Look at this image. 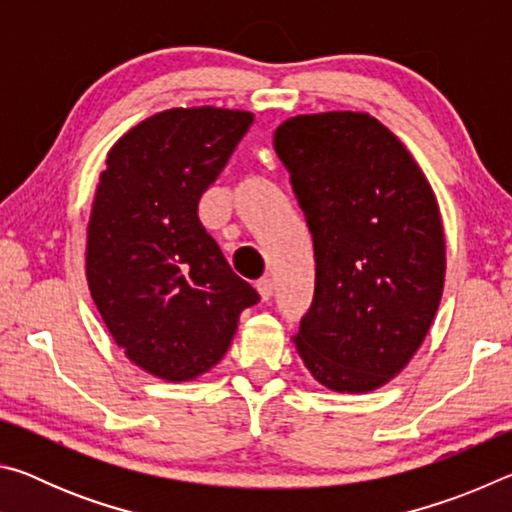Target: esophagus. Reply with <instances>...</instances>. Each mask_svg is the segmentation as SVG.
Masks as SVG:
<instances>
[{"label": "esophagus", "instance_id": "esophagus-1", "mask_svg": "<svg viewBox=\"0 0 512 512\" xmlns=\"http://www.w3.org/2000/svg\"><path fill=\"white\" fill-rule=\"evenodd\" d=\"M273 289H275V284H273L271 277H262V280L257 282V291H259V296H262V300H264V302H266V300H271V296H273Z\"/></svg>", "mask_w": 512, "mask_h": 512}]
</instances>
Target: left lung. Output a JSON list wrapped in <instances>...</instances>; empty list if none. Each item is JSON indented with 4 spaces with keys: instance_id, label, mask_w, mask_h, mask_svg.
Returning a JSON list of instances; mask_svg holds the SVG:
<instances>
[{
    "instance_id": "left-lung-1",
    "label": "left lung",
    "mask_w": 512,
    "mask_h": 512,
    "mask_svg": "<svg viewBox=\"0 0 512 512\" xmlns=\"http://www.w3.org/2000/svg\"><path fill=\"white\" fill-rule=\"evenodd\" d=\"M273 146L314 239V300L293 336L300 359L329 391H375L411 361L443 296L436 196L366 112L291 117Z\"/></svg>"
}]
</instances>
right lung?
Listing matches in <instances>:
<instances>
[{
	"mask_svg": "<svg viewBox=\"0 0 512 512\" xmlns=\"http://www.w3.org/2000/svg\"><path fill=\"white\" fill-rule=\"evenodd\" d=\"M253 121L212 106L158 112L112 146L99 176L85 255L92 300L126 357L160 379L216 366L241 311L259 302L198 219Z\"/></svg>",
	"mask_w": 512,
	"mask_h": 512,
	"instance_id": "add662e5",
	"label": "right lung"
}]
</instances>
